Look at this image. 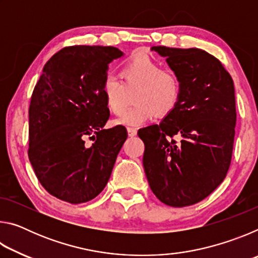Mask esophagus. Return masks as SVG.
<instances>
[{
	"mask_svg": "<svg viewBox=\"0 0 258 258\" xmlns=\"http://www.w3.org/2000/svg\"><path fill=\"white\" fill-rule=\"evenodd\" d=\"M127 133H128V137H130V138H133V137H135V135H137L138 131L135 130V128L128 127V128H127Z\"/></svg>",
	"mask_w": 258,
	"mask_h": 258,
	"instance_id": "34e87169",
	"label": "esophagus"
}]
</instances>
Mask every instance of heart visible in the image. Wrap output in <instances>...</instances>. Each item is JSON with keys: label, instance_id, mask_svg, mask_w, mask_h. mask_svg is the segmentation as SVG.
Instances as JSON below:
<instances>
[{"label": "heart", "instance_id": "obj_1", "mask_svg": "<svg viewBox=\"0 0 258 258\" xmlns=\"http://www.w3.org/2000/svg\"><path fill=\"white\" fill-rule=\"evenodd\" d=\"M121 77L107 74L102 81V93L109 110L120 115L130 101V93L137 90L134 107L115 123L138 127L158 115H167L180 100L181 84L175 74L163 71L158 61L148 54L133 56L121 68Z\"/></svg>", "mask_w": 258, "mask_h": 258}]
</instances>
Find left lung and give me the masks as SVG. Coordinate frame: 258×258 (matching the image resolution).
Here are the masks:
<instances>
[{
	"label": "left lung",
	"instance_id": "8db88e82",
	"mask_svg": "<svg viewBox=\"0 0 258 258\" xmlns=\"http://www.w3.org/2000/svg\"><path fill=\"white\" fill-rule=\"evenodd\" d=\"M151 51L165 56L180 81L181 95L159 125L139 130L143 167L161 203L190 206L208 197L229 171L237 121L233 81L221 61L204 50Z\"/></svg>",
	"mask_w": 258,
	"mask_h": 258
}]
</instances>
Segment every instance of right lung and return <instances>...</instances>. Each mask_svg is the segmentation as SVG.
Wrapping results in <instances>:
<instances>
[{
    "label": "right lung",
    "instance_id": "right-lung-1",
    "mask_svg": "<svg viewBox=\"0 0 258 258\" xmlns=\"http://www.w3.org/2000/svg\"><path fill=\"white\" fill-rule=\"evenodd\" d=\"M123 54L113 46L63 47L45 63L35 85L28 110L29 161L42 186L63 202L97 197L127 139L124 126L103 130L109 109L102 81L108 64Z\"/></svg>",
    "mask_w": 258,
    "mask_h": 258
}]
</instances>
